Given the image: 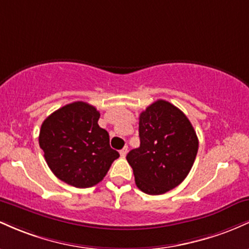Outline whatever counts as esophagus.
<instances>
[{
  "instance_id": "1",
  "label": "esophagus",
  "mask_w": 249,
  "mask_h": 249,
  "mask_svg": "<svg viewBox=\"0 0 249 249\" xmlns=\"http://www.w3.org/2000/svg\"><path fill=\"white\" fill-rule=\"evenodd\" d=\"M127 153H128V147L127 146L124 147L121 150H120V155H121V158H125Z\"/></svg>"
}]
</instances>
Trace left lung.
<instances>
[{"instance_id":"1","label":"left lung","mask_w":249,"mask_h":249,"mask_svg":"<svg viewBox=\"0 0 249 249\" xmlns=\"http://www.w3.org/2000/svg\"><path fill=\"white\" fill-rule=\"evenodd\" d=\"M140 147L127 154L140 191L160 195L180 185L199 149L196 133L185 114L158 100L139 117Z\"/></svg>"}]
</instances>
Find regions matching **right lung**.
<instances>
[{
    "label": "right lung",
    "instance_id": "add662e5",
    "mask_svg": "<svg viewBox=\"0 0 249 249\" xmlns=\"http://www.w3.org/2000/svg\"><path fill=\"white\" fill-rule=\"evenodd\" d=\"M99 119L94 106L77 101L55 110L41 125L38 143L47 164L55 177L76 188L97 185L120 156Z\"/></svg>",
    "mask_w": 249,
    "mask_h": 249
}]
</instances>
